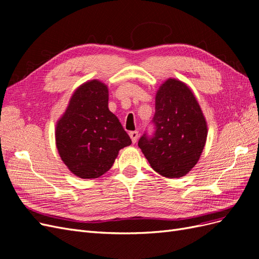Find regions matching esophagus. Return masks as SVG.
I'll return each instance as SVG.
<instances>
[{
  "instance_id": "34e87169",
  "label": "esophagus",
  "mask_w": 259,
  "mask_h": 259,
  "mask_svg": "<svg viewBox=\"0 0 259 259\" xmlns=\"http://www.w3.org/2000/svg\"><path fill=\"white\" fill-rule=\"evenodd\" d=\"M138 132H136V131H134V132H131L130 133V137L132 138V142H133V144H135L136 142H137V139H138Z\"/></svg>"
}]
</instances>
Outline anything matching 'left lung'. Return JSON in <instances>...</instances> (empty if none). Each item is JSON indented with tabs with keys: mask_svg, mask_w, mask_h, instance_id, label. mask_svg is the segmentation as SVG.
<instances>
[{
	"mask_svg": "<svg viewBox=\"0 0 259 259\" xmlns=\"http://www.w3.org/2000/svg\"><path fill=\"white\" fill-rule=\"evenodd\" d=\"M151 123L152 134L145 132L138 140L150 166L167 178L185 176L199 161L207 136L201 108L185 83L168 79L161 85Z\"/></svg>",
	"mask_w": 259,
	"mask_h": 259,
	"instance_id": "1",
	"label": "left lung"
}]
</instances>
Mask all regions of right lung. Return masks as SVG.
<instances>
[{"instance_id":"add662e5","label":"right lung","mask_w":259,"mask_h":259,"mask_svg":"<svg viewBox=\"0 0 259 259\" xmlns=\"http://www.w3.org/2000/svg\"><path fill=\"white\" fill-rule=\"evenodd\" d=\"M108 89L97 80L84 83L57 123L56 145L61 160L83 179L97 178L111 168L119 150L132 140L108 109Z\"/></svg>"}]
</instances>
